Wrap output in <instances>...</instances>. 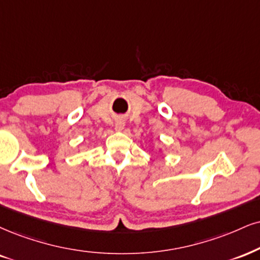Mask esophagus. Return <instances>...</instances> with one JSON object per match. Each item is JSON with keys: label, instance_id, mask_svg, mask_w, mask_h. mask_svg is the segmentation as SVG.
Here are the masks:
<instances>
[{"label": "esophagus", "instance_id": "1", "mask_svg": "<svg viewBox=\"0 0 260 260\" xmlns=\"http://www.w3.org/2000/svg\"><path fill=\"white\" fill-rule=\"evenodd\" d=\"M124 125H125V123H124L123 119H118L117 121H115V124H114V129L117 130V131L123 130L124 129Z\"/></svg>", "mask_w": 260, "mask_h": 260}]
</instances>
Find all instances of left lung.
Returning <instances> with one entry per match:
<instances>
[{
    "mask_svg": "<svg viewBox=\"0 0 260 260\" xmlns=\"http://www.w3.org/2000/svg\"><path fill=\"white\" fill-rule=\"evenodd\" d=\"M159 150H161V149H159Z\"/></svg>",
    "mask_w": 260,
    "mask_h": 260,
    "instance_id": "obj_1",
    "label": "left lung"
}]
</instances>
